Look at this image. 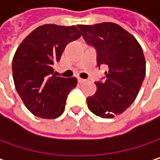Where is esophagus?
<instances>
[{
  "label": "esophagus",
  "instance_id": "obj_1",
  "mask_svg": "<svg viewBox=\"0 0 160 160\" xmlns=\"http://www.w3.org/2000/svg\"><path fill=\"white\" fill-rule=\"evenodd\" d=\"M78 82H79V83H84V82H86V79H83V78H78Z\"/></svg>",
  "mask_w": 160,
  "mask_h": 160
}]
</instances>
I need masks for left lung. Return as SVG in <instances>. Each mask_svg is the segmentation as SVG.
I'll use <instances>...</instances> for the list:
<instances>
[{"instance_id": "obj_1", "label": "left lung", "mask_w": 160, "mask_h": 160, "mask_svg": "<svg viewBox=\"0 0 160 160\" xmlns=\"http://www.w3.org/2000/svg\"><path fill=\"white\" fill-rule=\"evenodd\" d=\"M85 42L97 50L98 66L105 65L106 81L87 98L89 110L102 118L124 112L137 98L145 77V59L136 38L118 24L78 25Z\"/></svg>"}]
</instances>
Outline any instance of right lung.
Wrapping results in <instances>:
<instances>
[{
	"label": "right lung",
	"mask_w": 160,
	"mask_h": 160,
	"mask_svg": "<svg viewBox=\"0 0 160 160\" xmlns=\"http://www.w3.org/2000/svg\"><path fill=\"white\" fill-rule=\"evenodd\" d=\"M82 35L76 26L45 24L33 30L19 45L12 62L16 90L35 116L55 119L64 111L76 78L58 77L53 66L69 42Z\"/></svg>",
	"instance_id": "obj_1"
}]
</instances>
